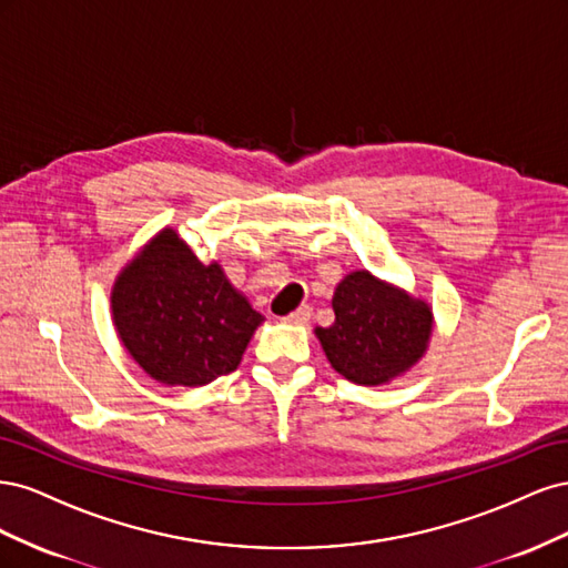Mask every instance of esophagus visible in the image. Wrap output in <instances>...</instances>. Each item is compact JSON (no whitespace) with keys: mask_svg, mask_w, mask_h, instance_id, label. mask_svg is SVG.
<instances>
[{"mask_svg":"<svg viewBox=\"0 0 568 568\" xmlns=\"http://www.w3.org/2000/svg\"><path fill=\"white\" fill-rule=\"evenodd\" d=\"M313 317V307H298V311L296 313H291V315H286L284 317V322H288V324H305L307 320H311Z\"/></svg>","mask_w":568,"mask_h":568,"instance_id":"obj_1","label":"esophagus"}]
</instances>
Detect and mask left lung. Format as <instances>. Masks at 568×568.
I'll return each instance as SVG.
<instances>
[{"mask_svg": "<svg viewBox=\"0 0 568 568\" xmlns=\"http://www.w3.org/2000/svg\"><path fill=\"white\" fill-rule=\"evenodd\" d=\"M334 324L315 334L332 367L348 382L379 386L407 372L432 338V307L372 277L348 274L336 286Z\"/></svg>", "mask_w": 568, "mask_h": 568, "instance_id": "1", "label": "left lung"}]
</instances>
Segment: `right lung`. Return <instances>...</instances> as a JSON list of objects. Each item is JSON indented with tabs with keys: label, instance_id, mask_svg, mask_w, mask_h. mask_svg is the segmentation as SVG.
I'll list each match as a JSON object with an SVG mask.
<instances>
[{
	"label": "right lung",
	"instance_id": "add662e5",
	"mask_svg": "<svg viewBox=\"0 0 568 568\" xmlns=\"http://www.w3.org/2000/svg\"><path fill=\"white\" fill-rule=\"evenodd\" d=\"M113 322L134 363L168 386H203L242 363L263 322L217 263L163 230L120 274Z\"/></svg>",
	"mask_w": 568,
	"mask_h": 568
}]
</instances>
